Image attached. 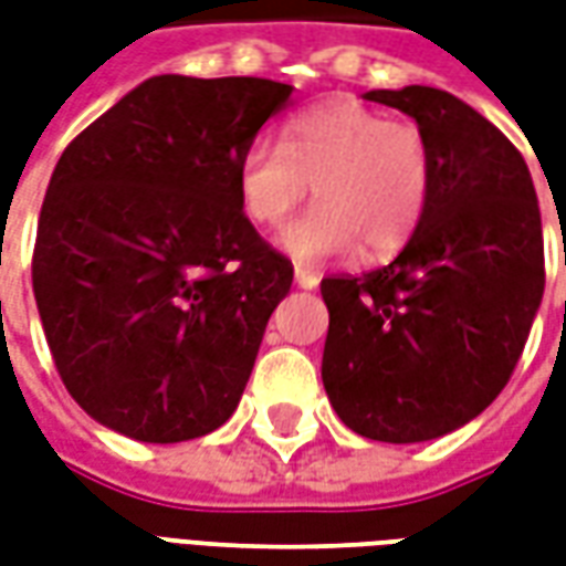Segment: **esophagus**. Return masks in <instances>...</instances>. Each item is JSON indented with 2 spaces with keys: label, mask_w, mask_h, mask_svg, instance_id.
<instances>
[{
  "label": "esophagus",
  "mask_w": 566,
  "mask_h": 566,
  "mask_svg": "<svg viewBox=\"0 0 566 566\" xmlns=\"http://www.w3.org/2000/svg\"><path fill=\"white\" fill-rule=\"evenodd\" d=\"M294 282L300 284V287H306V291H312V287H318V275L312 270H306V266H296L294 270Z\"/></svg>",
  "instance_id": "34e87169"
}]
</instances>
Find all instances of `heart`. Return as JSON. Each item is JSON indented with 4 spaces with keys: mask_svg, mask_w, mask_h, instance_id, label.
<instances>
[{
    "mask_svg": "<svg viewBox=\"0 0 566 566\" xmlns=\"http://www.w3.org/2000/svg\"><path fill=\"white\" fill-rule=\"evenodd\" d=\"M433 148L416 120H394L357 99H327L284 120L279 145L251 142L235 169L248 221L279 227L306 199L282 245L300 260L388 258L416 235L433 197Z\"/></svg>",
    "mask_w": 566,
    "mask_h": 566,
    "instance_id": "b5f03b06",
    "label": "heart"
}]
</instances>
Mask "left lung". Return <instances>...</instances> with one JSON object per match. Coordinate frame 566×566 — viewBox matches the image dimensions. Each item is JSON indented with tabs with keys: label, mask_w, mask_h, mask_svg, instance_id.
<instances>
[{
	"label": "left lung",
	"mask_w": 566,
	"mask_h": 566,
	"mask_svg": "<svg viewBox=\"0 0 566 566\" xmlns=\"http://www.w3.org/2000/svg\"><path fill=\"white\" fill-rule=\"evenodd\" d=\"M433 148V197L388 266L327 275L321 379L336 416L379 442H424L497 397L546 287L543 221L522 150L437 87L369 91Z\"/></svg>",
	"instance_id": "obj_1"
}]
</instances>
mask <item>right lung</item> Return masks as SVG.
<instances>
[{
  "mask_svg": "<svg viewBox=\"0 0 566 566\" xmlns=\"http://www.w3.org/2000/svg\"><path fill=\"white\" fill-rule=\"evenodd\" d=\"M291 84L157 75L56 163L32 291L75 403L124 437L181 442L233 416L294 263L248 221L242 150Z\"/></svg>",
  "mask_w": 566,
  "mask_h": 566,
  "instance_id": "obj_1",
  "label": "right lung"
}]
</instances>
